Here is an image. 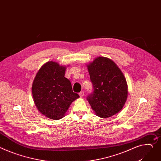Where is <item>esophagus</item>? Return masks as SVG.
Masks as SVG:
<instances>
[{"label":"esophagus","mask_w":161,"mask_h":161,"mask_svg":"<svg viewBox=\"0 0 161 161\" xmlns=\"http://www.w3.org/2000/svg\"><path fill=\"white\" fill-rule=\"evenodd\" d=\"M79 94V96H80V97H83L84 95V92L83 91H82V92H80Z\"/></svg>","instance_id":"1"}]
</instances>
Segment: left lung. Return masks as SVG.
I'll use <instances>...</instances> for the list:
<instances>
[{
  "label": "left lung",
  "instance_id": "left-lung-1",
  "mask_svg": "<svg viewBox=\"0 0 161 161\" xmlns=\"http://www.w3.org/2000/svg\"><path fill=\"white\" fill-rule=\"evenodd\" d=\"M93 92L87 97L92 109L100 117L117 114L126 101L128 86L120 69L111 59L98 57L88 66Z\"/></svg>",
  "mask_w": 161,
  "mask_h": 161
}]
</instances>
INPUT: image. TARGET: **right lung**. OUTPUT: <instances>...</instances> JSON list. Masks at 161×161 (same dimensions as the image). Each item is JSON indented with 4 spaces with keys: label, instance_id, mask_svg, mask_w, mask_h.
I'll return each instance as SVG.
<instances>
[{
    "label": "right lung",
    "instance_id": "add662e5",
    "mask_svg": "<svg viewBox=\"0 0 161 161\" xmlns=\"http://www.w3.org/2000/svg\"><path fill=\"white\" fill-rule=\"evenodd\" d=\"M66 68L50 61L36 73L32 85L35 104L47 118L62 119L73 101L79 97L72 90L69 80L64 77Z\"/></svg>",
    "mask_w": 161,
    "mask_h": 161
}]
</instances>
